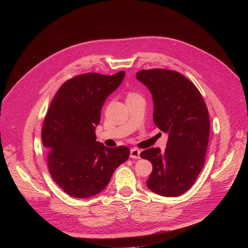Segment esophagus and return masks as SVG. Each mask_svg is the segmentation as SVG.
Listing matches in <instances>:
<instances>
[{"mask_svg": "<svg viewBox=\"0 0 248 248\" xmlns=\"http://www.w3.org/2000/svg\"><path fill=\"white\" fill-rule=\"evenodd\" d=\"M130 158L140 159V150H138L137 148L130 149Z\"/></svg>", "mask_w": 248, "mask_h": 248, "instance_id": "obj_1", "label": "esophagus"}]
</instances>
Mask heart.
I'll return each mask as SVG.
<instances>
[{
	"label": "heart",
	"instance_id": "1",
	"mask_svg": "<svg viewBox=\"0 0 248 248\" xmlns=\"http://www.w3.org/2000/svg\"><path fill=\"white\" fill-rule=\"evenodd\" d=\"M139 95L137 93H134V92H130L128 93V98H133V97H138Z\"/></svg>",
	"mask_w": 248,
	"mask_h": 248
}]
</instances>
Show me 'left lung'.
<instances>
[{
  "mask_svg": "<svg viewBox=\"0 0 248 248\" xmlns=\"http://www.w3.org/2000/svg\"><path fill=\"white\" fill-rule=\"evenodd\" d=\"M136 78L152 94L155 124L169 134L164 152L149 148L140 154L153 166L147 187L162 196L182 195L204 166L210 133L206 104L195 85L174 70L142 69Z\"/></svg>",
  "mask_w": 248,
  "mask_h": 248,
  "instance_id": "obj_1",
  "label": "left lung"
}]
</instances>
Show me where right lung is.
<instances>
[{"label": "right lung", "instance_id": "obj_1", "mask_svg": "<svg viewBox=\"0 0 248 248\" xmlns=\"http://www.w3.org/2000/svg\"><path fill=\"white\" fill-rule=\"evenodd\" d=\"M124 75L77 76L60 87L50 105L42 142L48 151L50 174L70 196L98 194L129 157L127 147H106L96 141L95 134L104 102L120 86Z\"/></svg>", "mask_w": 248, "mask_h": 248}]
</instances>
